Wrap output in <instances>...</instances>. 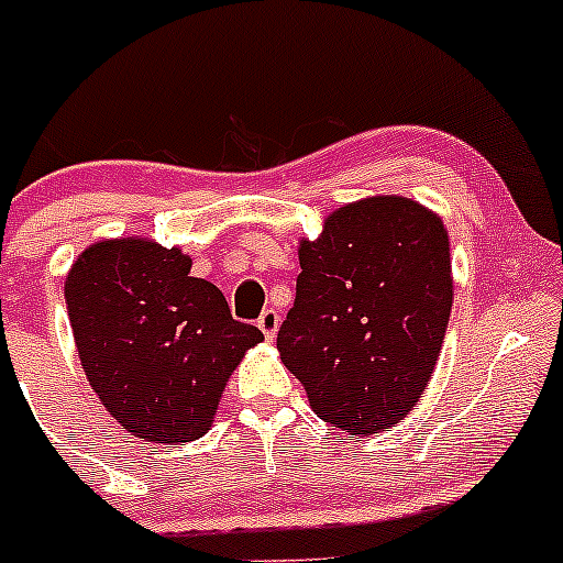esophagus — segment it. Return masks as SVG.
Masks as SVG:
<instances>
[{
	"label": "esophagus",
	"instance_id": "esophagus-1",
	"mask_svg": "<svg viewBox=\"0 0 563 563\" xmlns=\"http://www.w3.org/2000/svg\"><path fill=\"white\" fill-rule=\"evenodd\" d=\"M258 329L264 332L266 340H275L277 329H280V313H277V310H272V308H266L258 318Z\"/></svg>",
	"mask_w": 563,
	"mask_h": 563
}]
</instances>
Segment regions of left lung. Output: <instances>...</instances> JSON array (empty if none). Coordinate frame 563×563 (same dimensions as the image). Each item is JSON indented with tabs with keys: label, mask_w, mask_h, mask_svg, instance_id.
Instances as JSON below:
<instances>
[{
	"label": "left lung",
	"mask_w": 563,
	"mask_h": 563,
	"mask_svg": "<svg viewBox=\"0 0 563 563\" xmlns=\"http://www.w3.org/2000/svg\"><path fill=\"white\" fill-rule=\"evenodd\" d=\"M277 351L321 419L351 435L400 422L422 397L452 310L450 236L402 196L345 203L299 245Z\"/></svg>",
	"instance_id": "1"
}]
</instances>
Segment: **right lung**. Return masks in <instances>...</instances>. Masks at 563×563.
Instances as JSON below:
<instances>
[{
    "mask_svg": "<svg viewBox=\"0 0 563 563\" xmlns=\"http://www.w3.org/2000/svg\"><path fill=\"white\" fill-rule=\"evenodd\" d=\"M190 255L152 240L95 242L65 280L89 384L135 439L185 444L212 428L225 382L258 327L234 321L218 286L190 277Z\"/></svg>",
    "mask_w": 563,
    "mask_h": 563,
    "instance_id": "add662e5",
    "label": "right lung"
}]
</instances>
